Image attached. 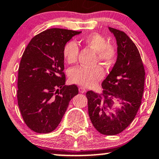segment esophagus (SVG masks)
Segmentation results:
<instances>
[{
  "mask_svg": "<svg viewBox=\"0 0 159 159\" xmlns=\"http://www.w3.org/2000/svg\"><path fill=\"white\" fill-rule=\"evenodd\" d=\"M79 91L80 93H85L86 90H85V89H84L83 87H80L79 88Z\"/></svg>",
  "mask_w": 159,
  "mask_h": 159,
  "instance_id": "obj_1",
  "label": "esophagus"
}]
</instances>
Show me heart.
Returning a JSON list of instances; mask_svg holds the SVG:
<instances>
[{"label":"heart","mask_w":159,"mask_h":159,"mask_svg":"<svg viewBox=\"0 0 159 159\" xmlns=\"http://www.w3.org/2000/svg\"><path fill=\"white\" fill-rule=\"evenodd\" d=\"M84 46L95 51V62L100 61L109 67L115 62L117 56V47L115 43L107 42L103 35L93 33L80 39ZM80 49L74 41H69L63 48V57L68 64H74L77 61ZM104 70L100 65L93 67H75L69 70L68 76L72 83L83 87H92L103 77Z\"/></svg>","instance_id":"b5f03b06"}]
</instances>
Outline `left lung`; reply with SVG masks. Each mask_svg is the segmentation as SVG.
I'll return each instance as SVG.
<instances>
[{"mask_svg":"<svg viewBox=\"0 0 159 159\" xmlns=\"http://www.w3.org/2000/svg\"><path fill=\"white\" fill-rule=\"evenodd\" d=\"M117 41V58L102 83V92L86 93L89 115L93 126L102 135L120 133L132 122L139 111L144 89L145 70L135 43L124 32L109 27ZM122 105L115 113L109 111L113 101Z\"/></svg>","mask_w":159,"mask_h":159,"instance_id":"1","label":"left lung"}]
</instances>
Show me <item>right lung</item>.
<instances>
[{
    "instance_id": "right-lung-1",
    "label": "right lung",
    "mask_w": 159,
    "mask_h": 159,
    "mask_svg": "<svg viewBox=\"0 0 159 159\" xmlns=\"http://www.w3.org/2000/svg\"><path fill=\"white\" fill-rule=\"evenodd\" d=\"M81 32L52 28L35 35L20 59L18 105L24 122L37 133L53 132L69 102L78 94L76 85H65L63 48Z\"/></svg>"
}]
</instances>
